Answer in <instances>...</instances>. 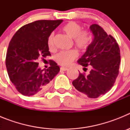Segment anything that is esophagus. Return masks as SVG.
Instances as JSON below:
<instances>
[{
	"mask_svg": "<svg viewBox=\"0 0 130 130\" xmlns=\"http://www.w3.org/2000/svg\"><path fill=\"white\" fill-rule=\"evenodd\" d=\"M68 69V68L66 67H61L60 68V71H66Z\"/></svg>",
	"mask_w": 130,
	"mask_h": 130,
	"instance_id": "1",
	"label": "esophagus"
}]
</instances>
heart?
<instances>
[{
	"label": "heart",
	"mask_w": 130,
	"mask_h": 130,
	"mask_svg": "<svg viewBox=\"0 0 130 130\" xmlns=\"http://www.w3.org/2000/svg\"><path fill=\"white\" fill-rule=\"evenodd\" d=\"M62 30L68 36L73 38L75 46L81 49H86L91 42L90 33L87 30H82L79 24L74 21H70L62 27ZM47 45L49 49H53L54 46V33L49 35L47 40ZM78 57V52L75 49L70 51H60L58 53L55 59L58 64L62 66L70 65Z\"/></svg>",
	"instance_id": "obj_1"
}]
</instances>
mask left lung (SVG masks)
<instances>
[{
    "mask_svg": "<svg viewBox=\"0 0 130 130\" xmlns=\"http://www.w3.org/2000/svg\"><path fill=\"white\" fill-rule=\"evenodd\" d=\"M94 40L87 51L78 60L79 64L90 68V73L79 72L72 82L78 91L90 98H96L111 90L119 75L120 62V48L115 39L108 35L97 24L90 26Z\"/></svg>",
    "mask_w": 130,
    "mask_h": 130,
    "instance_id": "obj_1",
    "label": "left lung"
}]
</instances>
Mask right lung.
I'll return each mask as SVG.
<instances>
[{"label":"right lung","mask_w":130,"mask_h":130,"mask_svg":"<svg viewBox=\"0 0 130 130\" xmlns=\"http://www.w3.org/2000/svg\"><path fill=\"white\" fill-rule=\"evenodd\" d=\"M63 20H38L21 27L9 43L6 66L16 89L24 96L42 94L49 89L60 68L53 60L45 70L37 60L51 56L47 45L49 35Z\"/></svg>","instance_id":"obj_1"}]
</instances>
